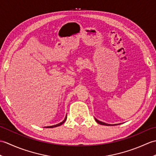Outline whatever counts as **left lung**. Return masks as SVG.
<instances>
[{
  "label": "left lung",
  "mask_w": 156,
  "mask_h": 156,
  "mask_svg": "<svg viewBox=\"0 0 156 156\" xmlns=\"http://www.w3.org/2000/svg\"><path fill=\"white\" fill-rule=\"evenodd\" d=\"M95 119V121H97L98 124H100V125H107V126H112V125H119V124H121V123H119V124H114V125H112V124H108V123H105V122H102V121H98V119H97L96 118H94Z\"/></svg>",
  "instance_id": "obj_1"
}]
</instances>
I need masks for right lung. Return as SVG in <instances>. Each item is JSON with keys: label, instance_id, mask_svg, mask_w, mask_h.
<instances>
[{"label": "right lung", "instance_id": "obj_1", "mask_svg": "<svg viewBox=\"0 0 156 156\" xmlns=\"http://www.w3.org/2000/svg\"><path fill=\"white\" fill-rule=\"evenodd\" d=\"M66 119H67V115H66V117H65V119H64V120L62 122H59V123H58V124H56V125H52V126H48V127H45V128H54V127H58V126H60V125H62L63 123H64V122L66 121Z\"/></svg>", "mask_w": 156, "mask_h": 156}]
</instances>
